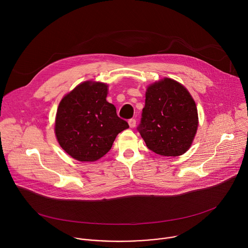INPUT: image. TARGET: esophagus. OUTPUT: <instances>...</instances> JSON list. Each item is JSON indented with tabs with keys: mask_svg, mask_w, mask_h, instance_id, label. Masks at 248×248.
<instances>
[{
	"mask_svg": "<svg viewBox=\"0 0 248 248\" xmlns=\"http://www.w3.org/2000/svg\"><path fill=\"white\" fill-rule=\"evenodd\" d=\"M128 124H129V126H130L131 128L135 127V125H136V121H135V119H130V120L128 121Z\"/></svg>",
	"mask_w": 248,
	"mask_h": 248,
	"instance_id": "1",
	"label": "esophagus"
}]
</instances>
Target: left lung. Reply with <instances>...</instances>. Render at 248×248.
<instances>
[{
  "label": "left lung",
  "mask_w": 248,
  "mask_h": 248,
  "mask_svg": "<svg viewBox=\"0 0 248 248\" xmlns=\"http://www.w3.org/2000/svg\"><path fill=\"white\" fill-rule=\"evenodd\" d=\"M198 123L195 101L182 83L164 78L147 86L138 130L150 150L167 157L185 154Z\"/></svg>",
  "instance_id": "obj_1"
}]
</instances>
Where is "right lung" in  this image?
<instances>
[{
  "label": "right lung",
  "instance_id": "add662e5",
  "mask_svg": "<svg viewBox=\"0 0 248 248\" xmlns=\"http://www.w3.org/2000/svg\"><path fill=\"white\" fill-rule=\"evenodd\" d=\"M107 83L86 80L61 100L55 119L60 146L79 162H94L107 154L128 124L117 116L106 98Z\"/></svg>",
  "mask_w": 248,
  "mask_h": 248
}]
</instances>
